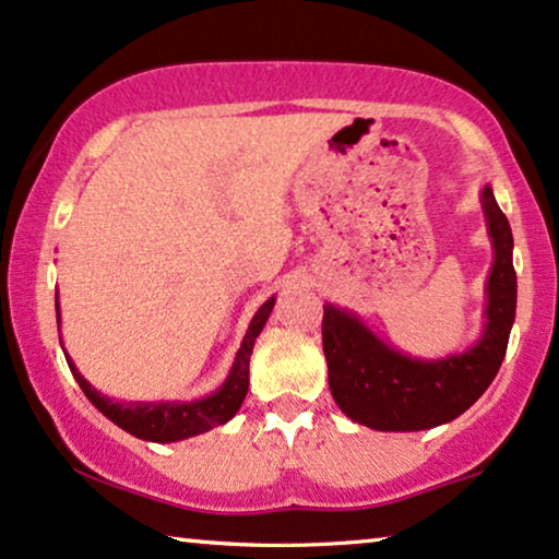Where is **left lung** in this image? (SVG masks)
I'll return each instance as SVG.
<instances>
[{
  "instance_id": "left-lung-1",
  "label": "left lung",
  "mask_w": 559,
  "mask_h": 559,
  "mask_svg": "<svg viewBox=\"0 0 559 559\" xmlns=\"http://www.w3.org/2000/svg\"><path fill=\"white\" fill-rule=\"evenodd\" d=\"M493 265L486 281V324L463 353L424 360L385 345L353 311L326 304L322 342L330 391L345 416L378 431H421L457 419L501 368L516 317V271L509 219L493 189L480 191Z\"/></svg>"
}]
</instances>
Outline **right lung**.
Returning a JSON list of instances; mask_svg holds the SVG:
<instances>
[{"mask_svg": "<svg viewBox=\"0 0 559 559\" xmlns=\"http://www.w3.org/2000/svg\"><path fill=\"white\" fill-rule=\"evenodd\" d=\"M275 304V296H271L263 307L255 311V317L250 319L248 332H245L242 345L237 349L233 368H229V376L225 383L219 385L217 391L210 393L204 399L193 401H117L104 396L94 389L92 383L86 381L84 376L79 373V368L69 360V368L81 391L86 393V399L99 408V412L107 416L109 421H115L119 429L130 431L132 437H140V440L147 442H178L189 440V437L204 435L217 424H227L237 414V408L242 406L245 396H248L250 385V355L252 345H255L258 334L263 332V326L271 317ZM56 317L61 322V309H58V296H56ZM63 347V342H61Z\"/></svg>", "mask_w": 559, "mask_h": 559, "instance_id": "obj_1", "label": "right lung"}]
</instances>
